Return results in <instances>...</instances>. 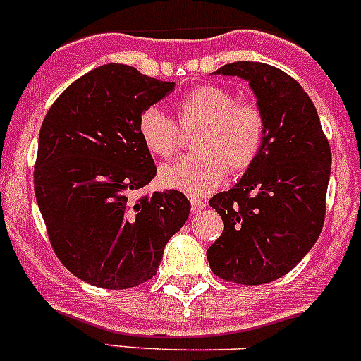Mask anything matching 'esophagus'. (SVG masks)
<instances>
[{
  "label": "esophagus",
  "instance_id": "obj_1",
  "mask_svg": "<svg viewBox=\"0 0 361 361\" xmlns=\"http://www.w3.org/2000/svg\"><path fill=\"white\" fill-rule=\"evenodd\" d=\"M205 207H207L205 200L191 198V210H192V214H196V212H202Z\"/></svg>",
  "mask_w": 361,
  "mask_h": 361
}]
</instances>
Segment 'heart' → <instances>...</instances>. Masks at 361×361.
I'll list each match as a JSON object with an SVG mask.
<instances>
[{
    "mask_svg": "<svg viewBox=\"0 0 361 361\" xmlns=\"http://www.w3.org/2000/svg\"><path fill=\"white\" fill-rule=\"evenodd\" d=\"M180 128H198L192 156L159 169L163 188L203 196L217 188L228 172L243 173L257 161L266 140V118L255 104L236 100L219 85H198L176 104ZM137 133L153 156L169 158L179 149L180 133L172 118L158 107H147L137 120Z\"/></svg>",
    "mask_w": 361,
    "mask_h": 361,
    "instance_id": "obj_1",
    "label": "heart"
}]
</instances>
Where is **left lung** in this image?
Wrapping results in <instances>:
<instances>
[{"mask_svg": "<svg viewBox=\"0 0 361 361\" xmlns=\"http://www.w3.org/2000/svg\"><path fill=\"white\" fill-rule=\"evenodd\" d=\"M248 81L266 118L257 161L208 205L224 231L207 250L210 269L240 285L287 274L313 248L325 221L330 179L329 140L317 107L299 83L262 62H233L215 71Z\"/></svg>", "mask_w": 361, "mask_h": 361, "instance_id": "1", "label": "left lung"}]
</instances>
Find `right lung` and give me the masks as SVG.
Listing matches in <instances>:
<instances>
[{"label":"right lung","instance_id":"1","mask_svg":"<svg viewBox=\"0 0 361 361\" xmlns=\"http://www.w3.org/2000/svg\"><path fill=\"white\" fill-rule=\"evenodd\" d=\"M173 87L132 66L104 64L69 85L43 120L36 202L59 261L94 287L123 290L151 280L188 221L180 191L130 198L156 176L137 120Z\"/></svg>","mask_w":361,"mask_h":361}]
</instances>
